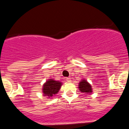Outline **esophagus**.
<instances>
[{
	"instance_id": "1",
	"label": "esophagus",
	"mask_w": 129,
	"mask_h": 129,
	"mask_svg": "<svg viewBox=\"0 0 129 129\" xmlns=\"http://www.w3.org/2000/svg\"><path fill=\"white\" fill-rule=\"evenodd\" d=\"M66 80H67V82H71V79L70 77H67L66 78Z\"/></svg>"
}]
</instances>
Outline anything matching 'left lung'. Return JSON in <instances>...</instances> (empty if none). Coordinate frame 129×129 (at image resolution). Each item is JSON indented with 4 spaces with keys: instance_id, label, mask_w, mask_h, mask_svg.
<instances>
[{
    "instance_id": "left-lung-1",
    "label": "left lung",
    "mask_w": 129,
    "mask_h": 129,
    "mask_svg": "<svg viewBox=\"0 0 129 129\" xmlns=\"http://www.w3.org/2000/svg\"><path fill=\"white\" fill-rule=\"evenodd\" d=\"M78 88L80 92L85 94H92V91H93L90 84L86 79H84L81 80V81L79 83Z\"/></svg>"
}]
</instances>
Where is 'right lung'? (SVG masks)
Returning a JSON list of instances; mask_svg holds the SVG:
<instances>
[{
    "label": "right lung",
    "instance_id": "1",
    "mask_svg": "<svg viewBox=\"0 0 129 129\" xmlns=\"http://www.w3.org/2000/svg\"><path fill=\"white\" fill-rule=\"evenodd\" d=\"M62 82L55 81L53 79H49L43 85V95L47 98H52L53 95L57 94L62 86Z\"/></svg>",
    "mask_w": 129,
    "mask_h": 129
}]
</instances>
